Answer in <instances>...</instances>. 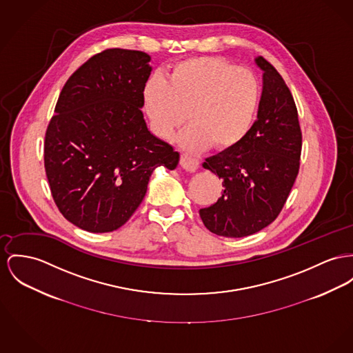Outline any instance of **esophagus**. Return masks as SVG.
Instances as JSON below:
<instances>
[{
	"mask_svg": "<svg viewBox=\"0 0 353 353\" xmlns=\"http://www.w3.org/2000/svg\"><path fill=\"white\" fill-rule=\"evenodd\" d=\"M181 165L190 172H194L198 167H199V162L191 157H188L186 154H182L181 157Z\"/></svg>",
	"mask_w": 353,
	"mask_h": 353,
	"instance_id": "1",
	"label": "esophagus"
}]
</instances>
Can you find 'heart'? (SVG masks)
Returning a JSON list of instances; mask_svg holds the SVG:
<instances>
[{
  "label": "heart",
  "mask_w": 353,
  "mask_h": 353,
  "mask_svg": "<svg viewBox=\"0 0 353 353\" xmlns=\"http://www.w3.org/2000/svg\"><path fill=\"white\" fill-rule=\"evenodd\" d=\"M145 112L154 132L170 139L190 121L178 141L190 151L212 143L230 148L249 132L257 112L259 84L256 74L219 57H194L175 64L143 87Z\"/></svg>",
  "instance_id": "heart-1"
}]
</instances>
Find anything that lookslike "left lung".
<instances>
[{
  "mask_svg": "<svg viewBox=\"0 0 353 353\" xmlns=\"http://www.w3.org/2000/svg\"><path fill=\"white\" fill-rule=\"evenodd\" d=\"M257 120L233 147L203 162L223 181L222 196L199 210L216 235L241 238L270 225L281 212L300 168L303 137L297 108L281 74L263 57Z\"/></svg>",
  "mask_w": 353,
  "mask_h": 353,
  "instance_id": "obj_1",
  "label": "left lung"
}]
</instances>
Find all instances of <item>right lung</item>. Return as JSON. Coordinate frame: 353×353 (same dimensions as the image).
<instances>
[{
	"mask_svg": "<svg viewBox=\"0 0 353 353\" xmlns=\"http://www.w3.org/2000/svg\"><path fill=\"white\" fill-rule=\"evenodd\" d=\"M141 50L107 49L72 74L46 134L44 165L60 212L74 226L108 233L141 205L152 171L179 152L147 127L143 87L152 67Z\"/></svg>",
	"mask_w": 353,
	"mask_h": 353,
	"instance_id": "1",
	"label": "right lung"
}]
</instances>
